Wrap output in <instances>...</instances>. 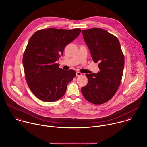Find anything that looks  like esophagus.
Returning a JSON list of instances; mask_svg holds the SVG:
<instances>
[{"label": "esophagus", "mask_w": 147, "mask_h": 147, "mask_svg": "<svg viewBox=\"0 0 147 147\" xmlns=\"http://www.w3.org/2000/svg\"><path fill=\"white\" fill-rule=\"evenodd\" d=\"M82 75V73H80V72H77L76 74V76H81Z\"/></svg>", "instance_id": "esophagus-1"}]
</instances>
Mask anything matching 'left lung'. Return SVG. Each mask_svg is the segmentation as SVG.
<instances>
[{
  "label": "left lung",
  "instance_id": "1",
  "mask_svg": "<svg viewBox=\"0 0 147 147\" xmlns=\"http://www.w3.org/2000/svg\"><path fill=\"white\" fill-rule=\"evenodd\" d=\"M83 38L95 63L98 74H86L88 84L82 88L84 98L94 104L108 101L117 92L123 76L124 56L117 37L102 28L82 31Z\"/></svg>",
  "mask_w": 147,
  "mask_h": 147
}]
</instances>
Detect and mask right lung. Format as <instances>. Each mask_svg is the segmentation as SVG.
Segmentation results:
<instances>
[{
    "label": "right lung",
    "mask_w": 147,
    "mask_h": 147,
    "mask_svg": "<svg viewBox=\"0 0 147 147\" xmlns=\"http://www.w3.org/2000/svg\"><path fill=\"white\" fill-rule=\"evenodd\" d=\"M81 31L80 28H49L36 31L30 39L23 53V64L27 84L39 99L53 102L64 96L76 72L62 69L56 61L63 55L65 47Z\"/></svg>",
    "instance_id": "obj_1"
}]
</instances>
